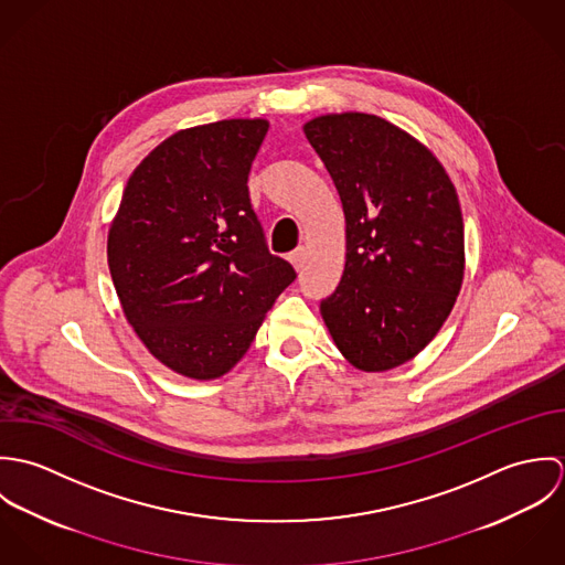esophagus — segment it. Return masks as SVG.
<instances>
[{"instance_id": "34e87169", "label": "esophagus", "mask_w": 565, "mask_h": 565, "mask_svg": "<svg viewBox=\"0 0 565 565\" xmlns=\"http://www.w3.org/2000/svg\"><path fill=\"white\" fill-rule=\"evenodd\" d=\"M289 263H291L296 269H300L302 263H305V247H296V249L289 254Z\"/></svg>"}]
</instances>
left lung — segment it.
I'll return each mask as SVG.
<instances>
[{
    "label": "left lung",
    "mask_w": 565,
    "mask_h": 565,
    "mask_svg": "<svg viewBox=\"0 0 565 565\" xmlns=\"http://www.w3.org/2000/svg\"><path fill=\"white\" fill-rule=\"evenodd\" d=\"M305 135L345 215L343 276L323 322L354 367H398L437 334L463 282L457 191L422 143L376 115H323Z\"/></svg>",
    "instance_id": "8db88e82"
}]
</instances>
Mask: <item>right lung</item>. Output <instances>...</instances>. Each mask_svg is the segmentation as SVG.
<instances>
[{"instance_id": "right-lung-1", "label": "right lung", "mask_w": 565, "mask_h": 565, "mask_svg": "<svg viewBox=\"0 0 565 565\" xmlns=\"http://www.w3.org/2000/svg\"><path fill=\"white\" fill-rule=\"evenodd\" d=\"M267 128L224 119L175 132L135 169L108 233L128 322L189 379L226 374L296 280L291 263L269 252L247 191Z\"/></svg>"}]
</instances>
